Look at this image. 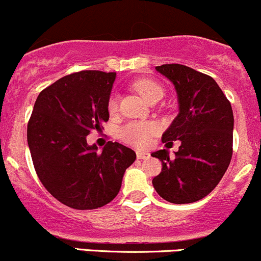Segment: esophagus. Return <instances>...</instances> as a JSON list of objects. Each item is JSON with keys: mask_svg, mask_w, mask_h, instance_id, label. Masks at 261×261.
Masks as SVG:
<instances>
[{"mask_svg": "<svg viewBox=\"0 0 261 261\" xmlns=\"http://www.w3.org/2000/svg\"><path fill=\"white\" fill-rule=\"evenodd\" d=\"M149 153L148 152H142V150H138L137 152V158L138 160H147V158H149Z\"/></svg>", "mask_w": 261, "mask_h": 261, "instance_id": "obj_1", "label": "esophagus"}]
</instances>
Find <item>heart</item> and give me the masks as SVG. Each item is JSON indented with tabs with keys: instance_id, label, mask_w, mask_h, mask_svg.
I'll list each match as a JSON object with an SVG mask.
<instances>
[{
	"instance_id": "obj_1",
	"label": "heart",
	"mask_w": 261,
	"mask_h": 261,
	"mask_svg": "<svg viewBox=\"0 0 261 261\" xmlns=\"http://www.w3.org/2000/svg\"><path fill=\"white\" fill-rule=\"evenodd\" d=\"M134 88L147 101H150L157 95H163L162 87L148 79L136 82ZM117 108L118 96L113 94L108 100V111L113 113L117 111ZM155 132H157V125L153 122H129L119 128L118 134H119V138L125 143L136 147H146Z\"/></svg>"
}]
</instances>
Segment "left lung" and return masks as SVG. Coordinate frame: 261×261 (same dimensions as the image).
Instances as JSON below:
<instances>
[{"label":"left lung","instance_id":"1","mask_svg":"<svg viewBox=\"0 0 261 261\" xmlns=\"http://www.w3.org/2000/svg\"><path fill=\"white\" fill-rule=\"evenodd\" d=\"M174 85L179 112L163 133L166 146L179 141L174 157L153 152L162 171L152 179L158 195L171 203H191L207 196L226 172L232 155L233 114L230 101L208 75L179 64L155 66Z\"/></svg>","mask_w":261,"mask_h":261}]
</instances>
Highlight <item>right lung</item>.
Wrapping results in <instances>:
<instances>
[{
	"mask_svg": "<svg viewBox=\"0 0 261 261\" xmlns=\"http://www.w3.org/2000/svg\"><path fill=\"white\" fill-rule=\"evenodd\" d=\"M115 72L85 70L61 77L35 101L28 143L40 181L56 200L76 210H94L119 192L136 152L108 142L99 152L87 143L90 130L108 122Z\"/></svg>",
	"mask_w": 261,
	"mask_h": 261,
	"instance_id": "1",
	"label": "right lung"
}]
</instances>
